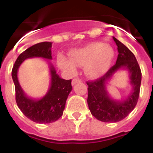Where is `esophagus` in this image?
Masks as SVG:
<instances>
[{"instance_id": "obj_1", "label": "esophagus", "mask_w": 153, "mask_h": 153, "mask_svg": "<svg viewBox=\"0 0 153 153\" xmlns=\"http://www.w3.org/2000/svg\"><path fill=\"white\" fill-rule=\"evenodd\" d=\"M79 82H81V79L79 78H74L72 80V85L74 86V85L76 84V83H79Z\"/></svg>"}]
</instances>
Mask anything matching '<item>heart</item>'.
Returning a JSON list of instances; mask_svg holds the SVG:
<instances>
[{
	"instance_id": "b5f03b06",
	"label": "heart",
	"mask_w": 153,
	"mask_h": 153,
	"mask_svg": "<svg viewBox=\"0 0 153 153\" xmlns=\"http://www.w3.org/2000/svg\"><path fill=\"white\" fill-rule=\"evenodd\" d=\"M115 53L111 46L93 42L70 52V58L58 54L57 63L60 69L74 74L76 65L84 67L85 74L90 78H98L109 70Z\"/></svg>"
}]
</instances>
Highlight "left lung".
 <instances>
[{
    "instance_id": "left-lung-1",
    "label": "left lung",
    "mask_w": 153,
    "mask_h": 153,
    "mask_svg": "<svg viewBox=\"0 0 153 153\" xmlns=\"http://www.w3.org/2000/svg\"><path fill=\"white\" fill-rule=\"evenodd\" d=\"M113 40L119 53L116 64L102 77L86 83L88 85L87 103L90 113L95 118L104 123L119 122L133 110L138 102L141 85V70L134 54L114 36ZM121 68L128 70L133 91L126 100L116 101L108 95L106 83L114 73Z\"/></svg>"
}]
</instances>
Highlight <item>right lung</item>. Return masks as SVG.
Returning <instances> with one entry per match:
<instances>
[{"mask_svg": "<svg viewBox=\"0 0 153 153\" xmlns=\"http://www.w3.org/2000/svg\"><path fill=\"white\" fill-rule=\"evenodd\" d=\"M51 42H41L21 53L12 69V79L15 86L16 102L25 117L38 123H51L63 115L66 101L72 90L71 79L66 80L59 76L54 67L50 63L51 86L44 97L36 100L27 97L21 88L17 78V71L21 63L28 58L40 57L52 60Z\"/></svg>", "mask_w": 153, "mask_h": 153, "instance_id": "right-lung-1", "label": "right lung"}]
</instances>
